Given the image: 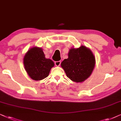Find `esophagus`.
Returning a JSON list of instances; mask_svg holds the SVG:
<instances>
[{"label":"esophagus","mask_w":121,"mask_h":121,"mask_svg":"<svg viewBox=\"0 0 121 121\" xmlns=\"http://www.w3.org/2000/svg\"><path fill=\"white\" fill-rule=\"evenodd\" d=\"M61 64V61H55V65L56 66H59Z\"/></svg>","instance_id":"obj_1"}]
</instances>
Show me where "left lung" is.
I'll return each instance as SVG.
<instances>
[{
    "label": "left lung",
    "instance_id": "8db88e82",
    "mask_svg": "<svg viewBox=\"0 0 121 121\" xmlns=\"http://www.w3.org/2000/svg\"><path fill=\"white\" fill-rule=\"evenodd\" d=\"M61 66L71 80L82 82L91 75L95 66V57L91 50L82 45L71 49L68 58L64 60Z\"/></svg>",
    "mask_w": 121,
    "mask_h": 121
}]
</instances>
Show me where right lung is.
<instances>
[{
	"instance_id": "1",
	"label": "right lung",
	"mask_w": 121,
	"mask_h": 121,
	"mask_svg": "<svg viewBox=\"0 0 121 121\" xmlns=\"http://www.w3.org/2000/svg\"><path fill=\"white\" fill-rule=\"evenodd\" d=\"M23 60L27 73L35 81L47 77L51 69L54 66V62L45 58L43 49L38 47H33L29 50Z\"/></svg>"
}]
</instances>
